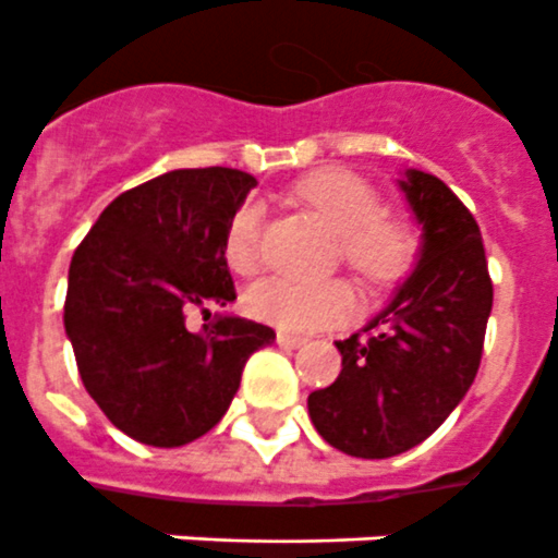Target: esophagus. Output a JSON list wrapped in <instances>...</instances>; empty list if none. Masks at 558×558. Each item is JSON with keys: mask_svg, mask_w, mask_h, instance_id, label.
<instances>
[{"mask_svg": "<svg viewBox=\"0 0 558 558\" xmlns=\"http://www.w3.org/2000/svg\"><path fill=\"white\" fill-rule=\"evenodd\" d=\"M276 342H279L282 349H300V345H305V337H300V333L279 331L276 333Z\"/></svg>", "mask_w": 558, "mask_h": 558, "instance_id": "obj_1", "label": "esophagus"}]
</instances>
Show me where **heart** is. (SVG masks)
<instances>
[{"mask_svg": "<svg viewBox=\"0 0 558 558\" xmlns=\"http://www.w3.org/2000/svg\"><path fill=\"white\" fill-rule=\"evenodd\" d=\"M293 195L311 207L325 225L337 230L345 265L354 267L368 284L386 288L412 274L423 251L421 230L412 218L380 209V193L349 169H319L293 184ZM262 207L239 204L225 233L227 265L251 274L258 256ZM356 296L349 282H300L270 276L244 293L247 314L284 331H314L340 323L354 311Z\"/></svg>", "mask_w": 558, "mask_h": 558, "instance_id": "1", "label": "heart"}]
</instances>
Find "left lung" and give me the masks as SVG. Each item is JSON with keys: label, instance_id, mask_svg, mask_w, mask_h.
I'll return each mask as SVG.
<instances>
[{"label": "left lung", "instance_id": "obj_1", "mask_svg": "<svg viewBox=\"0 0 558 558\" xmlns=\"http://www.w3.org/2000/svg\"><path fill=\"white\" fill-rule=\"evenodd\" d=\"M423 253L391 305L363 333L337 342L340 377L307 395V414L333 449L391 458L426 440L470 391L493 311L478 221L440 178L400 181Z\"/></svg>", "mask_w": 558, "mask_h": 558}]
</instances>
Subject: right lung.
Returning <instances> with one entry per match:
<instances>
[{
	"mask_svg": "<svg viewBox=\"0 0 558 558\" xmlns=\"http://www.w3.org/2000/svg\"><path fill=\"white\" fill-rule=\"evenodd\" d=\"M256 186L242 169H175L120 193L69 267L65 333L102 414L149 447H184L233 403L244 363L274 328L186 316L235 300L225 233Z\"/></svg>",
	"mask_w": 558,
	"mask_h": 558,
	"instance_id": "add662e5",
	"label": "right lung"
}]
</instances>
